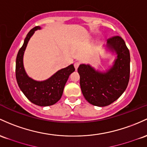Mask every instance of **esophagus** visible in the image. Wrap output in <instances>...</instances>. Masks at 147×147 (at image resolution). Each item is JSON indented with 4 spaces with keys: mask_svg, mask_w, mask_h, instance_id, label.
I'll return each mask as SVG.
<instances>
[{
    "mask_svg": "<svg viewBox=\"0 0 147 147\" xmlns=\"http://www.w3.org/2000/svg\"><path fill=\"white\" fill-rule=\"evenodd\" d=\"M80 64V62H75V63H74V66H75V69H76V70H77V68H78Z\"/></svg>",
    "mask_w": 147,
    "mask_h": 147,
    "instance_id": "esophagus-1",
    "label": "esophagus"
}]
</instances>
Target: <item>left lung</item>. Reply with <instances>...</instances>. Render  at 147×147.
I'll return each instance as SVG.
<instances>
[{
    "mask_svg": "<svg viewBox=\"0 0 147 147\" xmlns=\"http://www.w3.org/2000/svg\"><path fill=\"white\" fill-rule=\"evenodd\" d=\"M107 46L116 51L117 59L107 72H96L90 65L78 67L83 96L90 104L105 107L112 104L123 94L130 79V52L123 38L119 35L109 38Z\"/></svg>",
    "mask_w": 147,
    "mask_h": 147,
    "instance_id": "8db88e82",
    "label": "left lung"
}]
</instances>
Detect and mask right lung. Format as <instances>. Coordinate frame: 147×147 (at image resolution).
<instances>
[{
  "label": "right lung",
  "mask_w": 147,
  "mask_h": 147,
  "mask_svg": "<svg viewBox=\"0 0 147 147\" xmlns=\"http://www.w3.org/2000/svg\"><path fill=\"white\" fill-rule=\"evenodd\" d=\"M40 28L39 26L34 27L26 37L24 45L19 49L17 56L15 75L19 87L26 97L33 104L45 107L52 105L61 99L66 82L75 69L73 65L67 66L44 82H37L28 77L23 65L24 52L30 37L35 30Z\"/></svg>",
  "instance_id": "1"
}]
</instances>
